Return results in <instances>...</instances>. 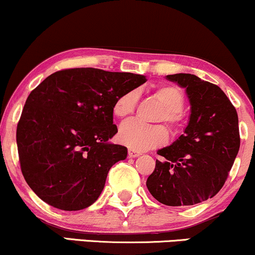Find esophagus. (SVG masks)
I'll list each match as a JSON object with an SVG mask.
<instances>
[{
	"mask_svg": "<svg viewBox=\"0 0 255 255\" xmlns=\"http://www.w3.org/2000/svg\"><path fill=\"white\" fill-rule=\"evenodd\" d=\"M140 154H141V152L133 150V148H129V150H128V156L130 158H135L137 156H140Z\"/></svg>",
	"mask_w": 255,
	"mask_h": 255,
	"instance_id": "esophagus-1",
	"label": "esophagus"
}]
</instances>
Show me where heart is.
Returning a JSON list of instances; mask_svg holds the SVG:
<instances>
[{
    "label": "heart",
    "mask_w": 255,
    "mask_h": 255,
    "mask_svg": "<svg viewBox=\"0 0 255 255\" xmlns=\"http://www.w3.org/2000/svg\"><path fill=\"white\" fill-rule=\"evenodd\" d=\"M153 95L164 107L159 120L164 121L172 131H178L183 124L182 109L184 96L178 87L172 85H160L153 90ZM136 104L134 91L122 93L113 104L115 118L125 120L131 115ZM118 139L121 144L136 151L150 150L164 144L168 140V130L162 125H142L136 121H128L120 127Z\"/></svg>",
    "instance_id": "heart-1"
}]
</instances>
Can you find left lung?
Segmentation results:
<instances>
[{
  "instance_id": "8db88e82",
  "label": "left lung",
  "mask_w": 255,
  "mask_h": 255,
  "mask_svg": "<svg viewBox=\"0 0 255 255\" xmlns=\"http://www.w3.org/2000/svg\"><path fill=\"white\" fill-rule=\"evenodd\" d=\"M166 79L186 89L192 113L184 134L158 151L164 162L156 160L146 186L159 203L189 206L224 186L240 148L239 118L217 85L183 73Z\"/></svg>"
}]
</instances>
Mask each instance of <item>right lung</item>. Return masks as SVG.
Wrapping results in <instances>:
<instances>
[{
    "mask_svg": "<svg viewBox=\"0 0 255 255\" xmlns=\"http://www.w3.org/2000/svg\"><path fill=\"white\" fill-rule=\"evenodd\" d=\"M145 81L133 73L69 68L31 91L16 144L25 181L43 201L78 211L97 200L111 166L127 157L125 146L108 142L118 133L114 102Z\"/></svg>",
    "mask_w": 255,
    "mask_h": 255,
    "instance_id": "add662e5",
    "label": "right lung"
}]
</instances>
